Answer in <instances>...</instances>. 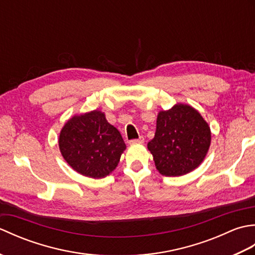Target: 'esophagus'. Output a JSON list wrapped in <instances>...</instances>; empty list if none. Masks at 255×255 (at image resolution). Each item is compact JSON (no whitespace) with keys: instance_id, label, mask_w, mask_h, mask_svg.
I'll list each match as a JSON object with an SVG mask.
<instances>
[{"instance_id":"34e87169","label":"esophagus","mask_w":255,"mask_h":255,"mask_svg":"<svg viewBox=\"0 0 255 255\" xmlns=\"http://www.w3.org/2000/svg\"><path fill=\"white\" fill-rule=\"evenodd\" d=\"M144 141V138L142 136H140L138 139H132L129 141V143H142Z\"/></svg>"}]
</instances>
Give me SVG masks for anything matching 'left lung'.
Returning a JSON list of instances; mask_svg holds the SVG:
<instances>
[{
    "label": "left lung",
    "instance_id": "8db88e82",
    "mask_svg": "<svg viewBox=\"0 0 255 255\" xmlns=\"http://www.w3.org/2000/svg\"><path fill=\"white\" fill-rule=\"evenodd\" d=\"M210 140V128L202 115L192 106L176 104L158 114L155 134L148 149L162 175L181 176L202 163Z\"/></svg>",
    "mask_w": 255,
    "mask_h": 255
}]
</instances>
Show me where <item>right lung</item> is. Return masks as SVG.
Returning a JSON list of instances; mask_svg holds the SVG:
<instances>
[{
  "label": "right lung",
  "instance_id": "add662e5",
  "mask_svg": "<svg viewBox=\"0 0 255 255\" xmlns=\"http://www.w3.org/2000/svg\"><path fill=\"white\" fill-rule=\"evenodd\" d=\"M59 148L74 171L102 178L116 169L126 144L105 114L93 111L69 119L59 136Z\"/></svg>",
  "mask_w": 255,
  "mask_h": 255
}]
</instances>
